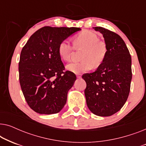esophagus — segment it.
Instances as JSON below:
<instances>
[{"mask_svg":"<svg viewBox=\"0 0 146 146\" xmlns=\"http://www.w3.org/2000/svg\"><path fill=\"white\" fill-rule=\"evenodd\" d=\"M76 77L78 78H81L82 76H81V74H77L76 75Z\"/></svg>","mask_w":146,"mask_h":146,"instance_id":"1","label":"esophagus"}]
</instances>
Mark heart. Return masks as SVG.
Wrapping results in <instances>:
<instances>
[{"mask_svg": "<svg viewBox=\"0 0 146 146\" xmlns=\"http://www.w3.org/2000/svg\"><path fill=\"white\" fill-rule=\"evenodd\" d=\"M74 44L76 48L85 47L80 62H72L66 66L68 70L76 74H80L90 70L92 65L98 67L102 62L106 54L105 44L99 41L96 33L85 31L75 37ZM74 46L69 40H64L58 46V54L62 60L69 61L72 54Z\"/></svg>", "mask_w": 146, "mask_h": 146, "instance_id": "1", "label": "heart"}]
</instances>
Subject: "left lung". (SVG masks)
<instances>
[{
	"label": "left lung",
	"instance_id": "obj_1",
	"mask_svg": "<svg viewBox=\"0 0 146 146\" xmlns=\"http://www.w3.org/2000/svg\"><path fill=\"white\" fill-rule=\"evenodd\" d=\"M104 38L106 54L96 70L84 74V94L90 110L99 116H110L118 111L128 98L131 58L124 41L116 33L102 27H94Z\"/></svg>",
	"mask_w": 146,
	"mask_h": 146
}]
</instances>
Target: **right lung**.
Returning <instances> with one entry per match:
<instances>
[{"label": "right lung", "mask_w": 146, "mask_h": 146, "mask_svg": "<svg viewBox=\"0 0 146 146\" xmlns=\"http://www.w3.org/2000/svg\"><path fill=\"white\" fill-rule=\"evenodd\" d=\"M81 29L44 27L36 31L23 48L19 64L20 84L31 108L40 114L59 112L76 76L64 70L58 54L64 40Z\"/></svg>", "instance_id": "1"}]
</instances>
